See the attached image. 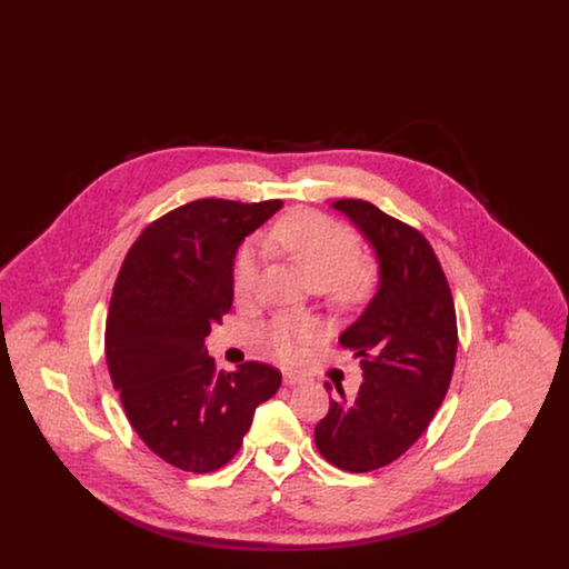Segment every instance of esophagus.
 <instances>
[{
	"label": "esophagus",
	"instance_id": "34e87169",
	"mask_svg": "<svg viewBox=\"0 0 569 569\" xmlns=\"http://www.w3.org/2000/svg\"><path fill=\"white\" fill-rule=\"evenodd\" d=\"M283 381H286V386H297V383H302L305 379L297 376V373H283Z\"/></svg>",
	"mask_w": 569,
	"mask_h": 569
}]
</instances>
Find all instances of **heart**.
<instances>
[{"instance_id":"b5f03b06","label":"heart","mask_w":569,"mask_h":569,"mask_svg":"<svg viewBox=\"0 0 569 569\" xmlns=\"http://www.w3.org/2000/svg\"><path fill=\"white\" fill-rule=\"evenodd\" d=\"M271 239L297 264L313 288H328L337 302L352 305L371 295L378 271L376 264L356 253L352 230L318 211L298 209L281 217L271 228ZM258 249L244 243L232 260V292L247 297L258 279ZM316 326L292 318H274L264 330V341L277 358L290 360L298 341L313 339Z\"/></svg>"}]
</instances>
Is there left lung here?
Masks as SVG:
<instances>
[{
	"mask_svg": "<svg viewBox=\"0 0 569 569\" xmlns=\"http://www.w3.org/2000/svg\"><path fill=\"white\" fill-rule=\"evenodd\" d=\"M376 249L379 286L339 343L360 358L356 399H330L316 446L330 465L365 473L406 455L441 406L457 360V311L433 247L367 200H337ZM326 390L330 383L326 381Z\"/></svg>",
	"mask_w": 569,
	"mask_h": 569,
	"instance_id": "8db88e82",
	"label": "left lung"
}]
</instances>
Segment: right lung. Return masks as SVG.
Instances as JSON below:
<instances>
[{
    "mask_svg": "<svg viewBox=\"0 0 569 569\" xmlns=\"http://www.w3.org/2000/svg\"><path fill=\"white\" fill-rule=\"evenodd\" d=\"M281 200L202 198L149 223L112 288L104 350L138 437L168 465L209 473L232 459L256 407L281 386L264 362L217 371L204 339L232 307V260Z\"/></svg>",
    "mask_w": 569,
    "mask_h": 569,
    "instance_id": "1",
    "label": "right lung"
}]
</instances>
